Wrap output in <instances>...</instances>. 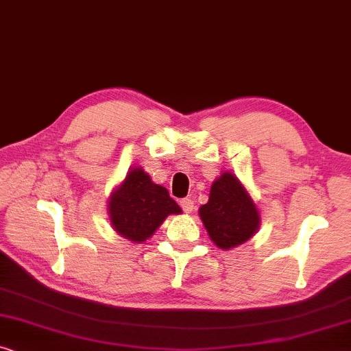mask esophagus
I'll return each mask as SVG.
<instances>
[{"instance_id": "obj_1", "label": "esophagus", "mask_w": 351, "mask_h": 351, "mask_svg": "<svg viewBox=\"0 0 351 351\" xmlns=\"http://www.w3.org/2000/svg\"><path fill=\"white\" fill-rule=\"evenodd\" d=\"M180 205H181V208H183L186 213H193L194 212V200L193 199L186 197V199L181 200Z\"/></svg>"}]
</instances>
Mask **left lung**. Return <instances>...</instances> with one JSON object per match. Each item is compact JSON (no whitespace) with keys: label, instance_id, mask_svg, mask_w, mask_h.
I'll use <instances>...</instances> for the list:
<instances>
[{"label":"left lung","instance_id":"obj_1","mask_svg":"<svg viewBox=\"0 0 351 351\" xmlns=\"http://www.w3.org/2000/svg\"><path fill=\"white\" fill-rule=\"evenodd\" d=\"M208 237L218 249L245 244L260 230L261 215L254 197L234 173L221 171L210 188L208 202L199 208Z\"/></svg>","mask_w":351,"mask_h":351}]
</instances>
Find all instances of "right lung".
<instances>
[{"label": "right lung", "instance_id": "add662e5", "mask_svg": "<svg viewBox=\"0 0 351 351\" xmlns=\"http://www.w3.org/2000/svg\"><path fill=\"white\" fill-rule=\"evenodd\" d=\"M107 213L117 234L143 244L168 215H180L181 208L167 188L154 183L141 167H132L107 199Z\"/></svg>", "mask_w": 351, "mask_h": 351}]
</instances>
